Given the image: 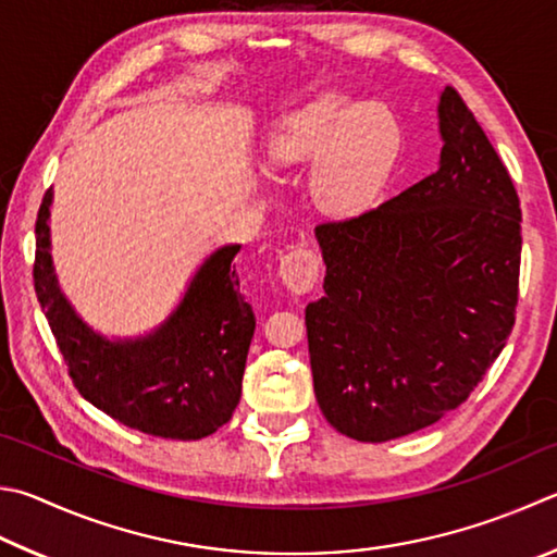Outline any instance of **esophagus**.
<instances>
[{"label": "esophagus", "instance_id": "1", "mask_svg": "<svg viewBox=\"0 0 557 557\" xmlns=\"http://www.w3.org/2000/svg\"><path fill=\"white\" fill-rule=\"evenodd\" d=\"M282 285L295 295H305L319 280V256L309 246H295L280 260Z\"/></svg>", "mask_w": 557, "mask_h": 557}]
</instances>
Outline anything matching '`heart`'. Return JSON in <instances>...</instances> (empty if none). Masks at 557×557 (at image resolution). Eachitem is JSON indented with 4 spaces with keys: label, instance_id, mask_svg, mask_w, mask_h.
<instances>
[{
    "label": "heart",
    "instance_id": "heart-1",
    "mask_svg": "<svg viewBox=\"0 0 557 557\" xmlns=\"http://www.w3.org/2000/svg\"><path fill=\"white\" fill-rule=\"evenodd\" d=\"M397 124L380 104L326 95L287 116L272 134L275 165H307L309 197L321 214L352 216L370 207L397 158Z\"/></svg>",
    "mask_w": 557,
    "mask_h": 557
}]
</instances>
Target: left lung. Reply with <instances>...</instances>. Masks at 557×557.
<instances>
[{"label":"left lung","instance_id":"8db88e82","mask_svg":"<svg viewBox=\"0 0 557 557\" xmlns=\"http://www.w3.org/2000/svg\"><path fill=\"white\" fill-rule=\"evenodd\" d=\"M441 165L377 209L317 226L326 277L307 307L313 392L343 436L382 443L458 409L513 329L521 209L453 87Z\"/></svg>","mask_w":557,"mask_h":557}]
</instances>
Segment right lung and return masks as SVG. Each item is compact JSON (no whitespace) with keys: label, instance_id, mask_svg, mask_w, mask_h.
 Segmentation results:
<instances>
[{"label":"right lung","instance_id":"1","mask_svg":"<svg viewBox=\"0 0 557 557\" xmlns=\"http://www.w3.org/2000/svg\"><path fill=\"white\" fill-rule=\"evenodd\" d=\"M50 201L36 219L34 287L83 397L128 429L197 441L224 426L240 399L256 317L238 292L240 246L211 252L165 323L144 338L109 341L77 317L50 260Z\"/></svg>","mask_w":557,"mask_h":557}]
</instances>
